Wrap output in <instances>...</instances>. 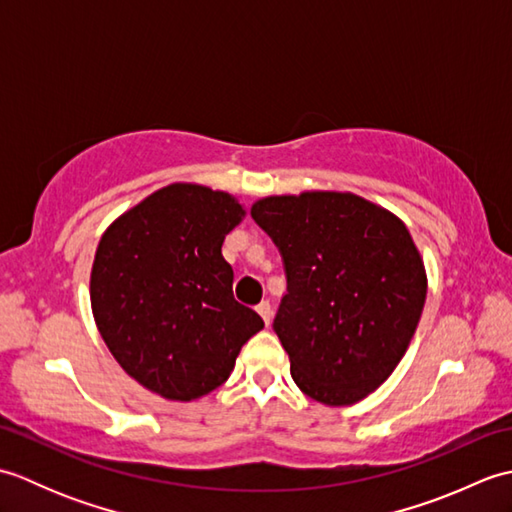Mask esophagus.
I'll use <instances>...</instances> for the list:
<instances>
[{
	"instance_id": "esophagus-1",
	"label": "esophagus",
	"mask_w": 512,
	"mask_h": 512,
	"mask_svg": "<svg viewBox=\"0 0 512 512\" xmlns=\"http://www.w3.org/2000/svg\"><path fill=\"white\" fill-rule=\"evenodd\" d=\"M257 312H259V317L264 319V323L270 325V319H273V306H270V301H262V303H259Z\"/></svg>"
}]
</instances>
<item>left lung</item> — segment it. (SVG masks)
<instances>
[{
	"label": "left lung",
	"instance_id": "1",
	"mask_svg": "<svg viewBox=\"0 0 512 512\" xmlns=\"http://www.w3.org/2000/svg\"><path fill=\"white\" fill-rule=\"evenodd\" d=\"M250 215L286 264L275 332L292 380L328 407L367 398L405 356L427 299L405 222L350 191L268 195Z\"/></svg>",
	"mask_w": 512,
	"mask_h": 512
}]
</instances>
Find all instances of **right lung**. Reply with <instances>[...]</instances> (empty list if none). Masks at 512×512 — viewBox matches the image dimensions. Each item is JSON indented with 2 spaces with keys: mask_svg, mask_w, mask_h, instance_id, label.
<instances>
[{
  "mask_svg": "<svg viewBox=\"0 0 512 512\" xmlns=\"http://www.w3.org/2000/svg\"><path fill=\"white\" fill-rule=\"evenodd\" d=\"M246 217L226 191L173 182L105 228L90 273L107 350L136 383L191 402L231 376L262 317L233 297L224 237Z\"/></svg>",
  "mask_w": 512,
  "mask_h": 512,
  "instance_id": "right-lung-1",
  "label": "right lung"
}]
</instances>
